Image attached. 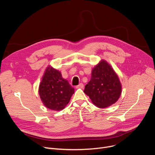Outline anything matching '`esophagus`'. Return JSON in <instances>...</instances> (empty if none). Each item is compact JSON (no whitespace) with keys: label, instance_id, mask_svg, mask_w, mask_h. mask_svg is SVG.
Returning a JSON list of instances; mask_svg holds the SVG:
<instances>
[{"label":"esophagus","instance_id":"1","mask_svg":"<svg viewBox=\"0 0 155 155\" xmlns=\"http://www.w3.org/2000/svg\"><path fill=\"white\" fill-rule=\"evenodd\" d=\"M84 84H80L78 85H77V86H76V88H84Z\"/></svg>","mask_w":155,"mask_h":155}]
</instances>
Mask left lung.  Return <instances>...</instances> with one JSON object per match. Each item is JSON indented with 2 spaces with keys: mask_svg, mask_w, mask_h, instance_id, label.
I'll return each instance as SVG.
<instances>
[{
  "mask_svg": "<svg viewBox=\"0 0 155 155\" xmlns=\"http://www.w3.org/2000/svg\"><path fill=\"white\" fill-rule=\"evenodd\" d=\"M84 92L97 107L105 108L118 100L121 94V84L115 71L102 60L92 70L91 79Z\"/></svg>",
  "mask_w": 155,
  "mask_h": 155,
  "instance_id": "1",
  "label": "left lung"
}]
</instances>
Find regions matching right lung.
<instances>
[{"mask_svg":"<svg viewBox=\"0 0 155 155\" xmlns=\"http://www.w3.org/2000/svg\"><path fill=\"white\" fill-rule=\"evenodd\" d=\"M39 93L45 106L53 110H61L68 104L74 88L62 78L61 73L48 67L39 87Z\"/></svg>","mask_w":155,"mask_h":155,"instance_id":"add662e5","label":"right lung"}]
</instances>
